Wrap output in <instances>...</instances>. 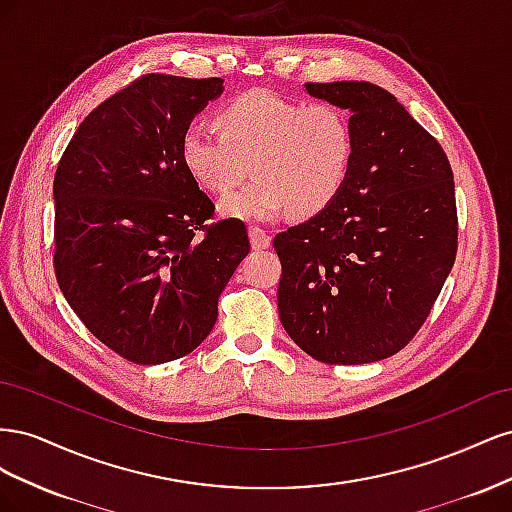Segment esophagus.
<instances>
[{
	"instance_id": "34e87169",
	"label": "esophagus",
	"mask_w": 512,
	"mask_h": 512,
	"mask_svg": "<svg viewBox=\"0 0 512 512\" xmlns=\"http://www.w3.org/2000/svg\"><path fill=\"white\" fill-rule=\"evenodd\" d=\"M250 241L254 250H267L271 245V237L267 235V230H262L258 226H250Z\"/></svg>"
}]
</instances>
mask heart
Segmentation results:
<instances>
[{
  "instance_id": "heart-1",
  "label": "heart",
  "mask_w": 512,
  "mask_h": 512,
  "mask_svg": "<svg viewBox=\"0 0 512 512\" xmlns=\"http://www.w3.org/2000/svg\"><path fill=\"white\" fill-rule=\"evenodd\" d=\"M215 126L220 134L190 126L179 153L188 175L213 194L230 192L252 164L256 177L220 203L224 218L267 222L288 209L307 218L329 207L348 181L354 128L335 104L254 89L228 100Z\"/></svg>"
}]
</instances>
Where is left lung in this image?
Segmentation results:
<instances>
[{"mask_svg": "<svg viewBox=\"0 0 512 512\" xmlns=\"http://www.w3.org/2000/svg\"><path fill=\"white\" fill-rule=\"evenodd\" d=\"M305 91L350 113L354 160L329 207L275 235L277 312L316 361H382L423 327L453 269V170L386 89L337 81L305 83Z\"/></svg>", "mask_w": 512, "mask_h": 512, "instance_id": "left-lung-1", "label": "left lung"}]
</instances>
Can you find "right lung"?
Returning a JSON list of instances; mask_svg holds the SVG:
<instances>
[{"label":"right lung","instance_id":"add662e5","mask_svg":"<svg viewBox=\"0 0 512 512\" xmlns=\"http://www.w3.org/2000/svg\"><path fill=\"white\" fill-rule=\"evenodd\" d=\"M222 91V79L145 74L83 119L57 166V284L89 333L138 365L203 344L250 254L241 220L205 224L215 207L179 153Z\"/></svg>","mask_w":512,"mask_h":512}]
</instances>
